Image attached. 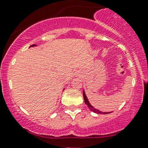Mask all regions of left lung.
<instances>
[{
  "instance_id": "1",
  "label": "left lung",
  "mask_w": 148,
  "mask_h": 148,
  "mask_svg": "<svg viewBox=\"0 0 148 148\" xmlns=\"http://www.w3.org/2000/svg\"><path fill=\"white\" fill-rule=\"evenodd\" d=\"M83 96L84 102H85V104L88 106V108H89L91 111H93V112L96 113V114H110V113L112 112V111H111V112H103V111H101V110H98V109H96L95 108H94V107L90 104L89 101H88V97H87V96H86L85 95V91H84V90H83Z\"/></svg>"
}]
</instances>
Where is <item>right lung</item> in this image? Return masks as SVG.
Masks as SVG:
<instances>
[{"label": "right lung", "mask_w": 148, "mask_h": 148, "mask_svg": "<svg viewBox=\"0 0 148 148\" xmlns=\"http://www.w3.org/2000/svg\"><path fill=\"white\" fill-rule=\"evenodd\" d=\"M35 46H37V45H31V46H30V47H35Z\"/></svg>", "instance_id": "obj_1"}]
</instances>
